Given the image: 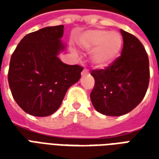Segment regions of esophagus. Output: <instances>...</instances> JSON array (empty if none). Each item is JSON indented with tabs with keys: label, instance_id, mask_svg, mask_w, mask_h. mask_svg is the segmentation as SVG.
Wrapping results in <instances>:
<instances>
[{
	"label": "esophagus",
	"instance_id": "esophagus-1",
	"mask_svg": "<svg viewBox=\"0 0 159 159\" xmlns=\"http://www.w3.org/2000/svg\"><path fill=\"white\" fill-rule=\"evenodd\" d=\"M88 74H89V70L86 69L83 70V72H82V75H83V76H84V75H88Z\"/></svg>",
	"mask_w": 159,
	"mask_h": 159
}]
</instances>
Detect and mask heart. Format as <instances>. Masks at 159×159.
I'll list each match as a JSON object with an SVG mask.
<instances>
[{
	"mask_svg": "<svg viewBox=\"0 0 159 159\" xmlns=\"http://www.w3.org/2000/svg\"><path fill=\"white\" fill-rule=\"evenodd\" d=\"M79 45L86 51H93L91 59L99 68L109 66L117 59L123 46V37L119 33L106 30H92L83 33Z\"/></svg>",
	"mask_w": 159,
	"mask_h": 159,
	"instance_id": "b5f03b06",
	"label": "heart"
}]
</instances>
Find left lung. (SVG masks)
Listing matches in <instances>:
<instances>
[{
	"label": "left lung",
	"instance_id": "left-lung-1",
	"mask_svg": "<svg viewBox=\"0 0 159 159\" xmlns=\"http://www.w3.org/2000/svg\"><path fill=\"white\" fill-rule=\"evenodd\" d=\"M123 47L121 56L106 69L93 70L94 87L90 99L95 110L107 116L117 117L129 112L147 93L149 59L138 38L121 30Z\"/></svg>",
	"mask_w": 159,
	"mask_h": 159
}]
</instances>
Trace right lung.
Wrapping results in <instances>:
<instances>
[{
  "instance_id": "right-lung-1",
  "label": "right lung",
  "mask_w": 159,
  "mask_h": 159,
  "mask_svg": "<svg viewBox=\"0 0 159 159\" xmlns=\"http://www.w3.org/2000/svg\"><path fill=\"white\" fill-rule=\"evenodd\" d=\"M64 25L49 26L26 35L10 60L8 83L12 97L26 113L47 117L59 109L67 90L77 83L82 66L58 58L66 48Z\"/></svg>"
}]
</instances>
